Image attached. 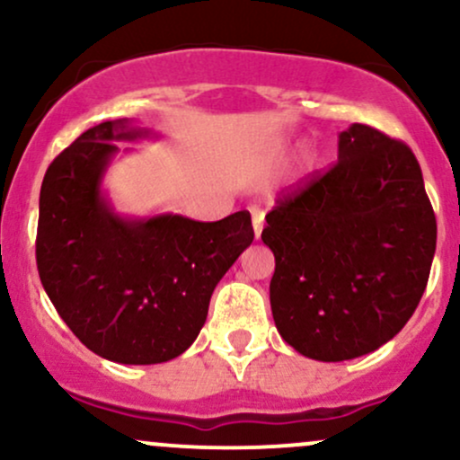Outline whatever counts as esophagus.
<instances>
[{"label": "esophagus", "mask_w": 460, "mask_h": 460, "mask_svg": "<svg viewBox=\"0 0 460 460\" xmlns=\"http://www.w3.org/2000/svg\"><path fill=\"white\" fill-rule=\"evenodd\" d=\"M263 229V214L261 212H252V231H255V240H260Z\"/></svg>", "instance_id": "34e87169"}]
</instances>
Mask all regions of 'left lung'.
Wrapping results in <instances>:
<instances>
[{"mask_svg":"<svg viewBox=\"0 0 460 460\" xmlns=\"http://www.w3.org/2000/svg\"><path fill=\"white\" fill-rule=\"evenodd\" d=\"M279 335L315 361L378 350L409 322L435 257L437 220L413 151L352 123L337 164L266 216Z\"/></svg>","mask_w":460,"mask_h":460,"instance_id":"8db88e82","label":"left lung"}]
</instances>
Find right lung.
<instances>
[{"mask_svg":"<svg viewBox=\"0 0 460 460\" xmlns=\"http://www.w3.org/2000/svg\"><path fill=\"white\" fill-rule=\"evenodd\" d=\"M149 138L155 131L129 119L94 125L51 162L39 200L36 263L47 296L84 346L125 366L186 352L214 288L255 237L248 212L216 223L116 212L103 190L116 142Z\"/></svg>","mask_w":460,"mask_h":460,"instance_id":"obj_1","label":"right lung"}]
</instances>
